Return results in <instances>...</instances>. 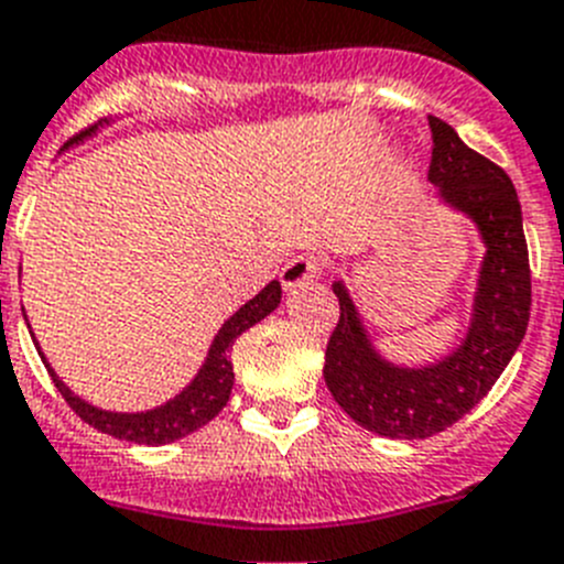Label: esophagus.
<instances>
[{
  "mask_svg": "<svg viewBox=\"0 0 564 564\" xmlns=\"http://www.w3.org/2000/svg\"><path fill=\"white\" fill-rule=\"evenodd\" d=\"M317 275H321V261L315 254H292L281 269V283L286 292H295L315 281Z\"/></svg>",
  "mask_w": 564,
  "mask_h": 564,
  "instance_id": "obj_1",
  "label": "esophagus"
}]
</instances>
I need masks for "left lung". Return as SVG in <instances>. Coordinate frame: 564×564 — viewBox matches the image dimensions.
<instances>
[{
	"label": "left lung",
	"instance_id": "1",
	"mask_svg": "<svg viewBox=\"0 0 564 564\" xmlns=\"http://www.w3.org/2000/svg\"><path fill=\"white\" fill-rule=\"evenodd\" d=\"M429 127L437 200L468 218L486 247L465 335L434 364L400 366L380 355L349 286L332 283L340 321L326 346L323 380L357 425L391 440H425L465 417L511 364L531 317V269L511 178L465 147L452 124L429 116Z\"/></svg>",
	"mask_w": 564,
	"mask_h": 564
}]
</instances>
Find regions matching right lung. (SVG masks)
I'll list each match as a JSON object with an SVG mask.
<instances>
[{
    "label": "right lung",
    "instance_id": "1",
    "mask_svg": "<svg viewBox=\"0 0 564 564\" xmlns=\"http://www.w3.org/2000/svg\"><path fill=\"white\" fill-rule=\"evenodd\" d=\"M116 119H105L99 124H93L90 130L85 133H78L76 139H70L65 144V150L70 147L82 144L85 139L96 135L101 127L112 124ZM278 303H281V283L269 281L267 286L241 306V310L229 315L224 321V326L218 329V335L213 337L209 343V351L204 357V364L200 369L195 371V377L189 380L184 389L170 398L166 403L153 405V409L147 411H110V409H99V405L87 403L85 398H78L76 391L56 375L51 364H47L45 351L36 343V335L31 332L33 343H36V351L42 357V364L47 366L51 371L53 383L56 389L62 391V398L67 400L73 411H76L78 417L90 423L93 429L105 431V434H112V437L119 440H130V443H141V445H166L175 443V440L187 437L193 431L204 429L213 417H218V411L227 405L229 394H232V383H235V371H232V360H229V349H232L235 337L243 335L247 329H252L254 323H261L263 317L272 315L278 310ZM24 312V310H22ZM28 329H31V323H28Z\"/></svg>",
    "mask_w": 564,
    "mask_h": 564
}]
</instances>
